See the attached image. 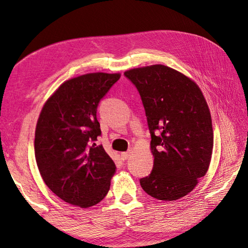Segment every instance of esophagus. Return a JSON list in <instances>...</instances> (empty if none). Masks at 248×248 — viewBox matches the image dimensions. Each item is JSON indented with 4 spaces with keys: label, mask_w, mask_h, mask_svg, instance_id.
I'll use <instances>...</instances> for the list:
<instances>
[{
    "label": "esophagus",
    "mask_w": 248,
    "mask_h": 248,
    "mask_svg": "<svg viewBox=\"0 0 248 248\" xmlns=\"http://www.w3.org/2000/svg\"><path fill=\"white\" fill-rule=\"evenodd\" d=\"M130 154H131V152H130V151H128V152H124V153H121V159H123V160H127V159L129 158V156H130Z\"/></svg>",
    "instance_id": "34e87169"
}]
</instances>
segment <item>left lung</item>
<instances>
[{
	"instance_id": "1",
	"label": "left lung",
	"mask_w": 248,
	"mask_h": 248,
	"mask_svg": "<svg viewBox=\"0 0 248 248\" xmlns=\"http://www.w3.org/2000/svg\"><path fill=\"white\" fill-rule=\"evenodd\" d=\"M124 76L140 93L152 138L154 166L140 184L154 199H181L206 174L211 159L214 132L204 95L194 81L164 65Z\"/></svg>"
}]
</instances>
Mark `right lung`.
Listing matches in <instances>:
<instances>
[{"label": "right lung", "instance_id": "obj_1", "mask_svg": "<svg viewBox=\"0 0 248 248\" xmlns=\"http://www.w3.org/2000/svg\"><path fill=\"white\" fill-rule=\"evenodd\" d=\"M119 74L65 81L46 101L35 128L34 154L43 181L71 205L88 208L107 195L116 166L103 145L97 106Z\"/></svg>", "mask_w": 248, "mask_h": 248}]
</instances>
